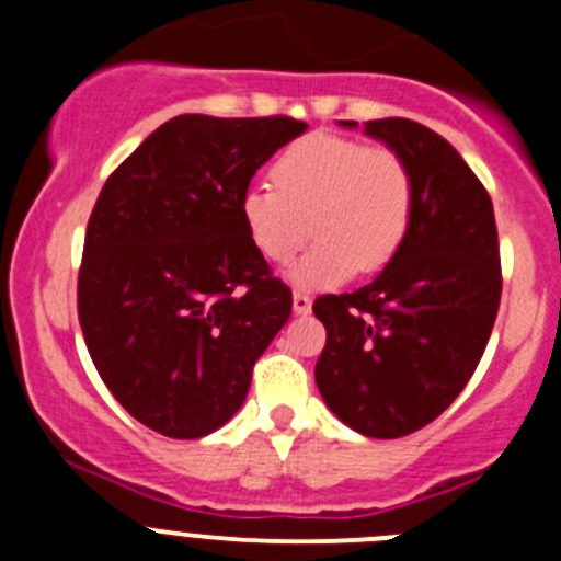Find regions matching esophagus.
<instances>
[{
  "mask_svg": "<svg viewBox=\"0 0 561 561\" xmlns=\"http://www.w3.org/2000/svg\"><path fill=\"white\" fill-rule=\"evenodd\" d=\"M291 309H295V314H309L311 297L306 295V291H295V295H291Z\"/></svg>",
  "mask_w": 561,
  "mask_h": 561,
  "instance_id": "esophagus-1",
  "label": "esophagus"
}]
</instances>
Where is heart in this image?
<instances>
[{"mask_svg": "<svg viewBox=\"0 0 561 561\" xmlns=\"http://www.w3.org/2000/svg\"><path fill=\"white\" fill-rule=\"evenodd\" d=\"M272 184L247 187L238 213L252 247L270 264L291 261L311 225L317 244L291 272L297 284L329 286L354 270L379 272L413 225V171L390 146L306 134L280 151Z\"/></svg>", "mask_w": 561, "mask_h": 561, "instance_id": "obj_1", "label": "heart"}]
</instances>
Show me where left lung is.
I'll use <instances>...</instances> for the list:
<instances>
[{
    "mask_svg": "<svg viewBox=\"0 0 561 561\" xmlns=\"http://www.w3.org/2000/svg\"><path fill=\"white\" fill-rule=\"evenodd\" d=\"M365 134L408 160L413 225L368 286L314 300L325 325L314 379L342 424L401 438L438 419L483 356L503 291L497 225L472 168L433 128L385 117Z\"/></svg>",
    "mask_w": 561,
    "mask_h": 561,
    "instance_id": "obj_1",
    "label": "left lung"
}]
</instances>
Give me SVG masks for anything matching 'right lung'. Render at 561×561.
I'll return each instance as SVG.
<instances>
[{
	"label": "right lung",
	"mask_w": 561,
	"mask_h": 561,
	"mask_svg": "<svg viewBox=\"0 0 561 561\" xmlns=\"http://www.w3.org/2000/svg\"><path fill=\"white\" fill-rule=\"evenodd\" d=\"M295 117L180 114L103 185L78 272V320L98 374L134 419L202 438L244 404L291 291L252 247L238 202Z\"/></svg>",
	"instance_id": "add662e5"
}]
</instances>
